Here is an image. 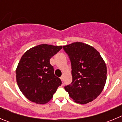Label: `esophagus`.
Listing matches in <instances>:
<instances>
[{"instance_id": "34e87169", "label": "esophagus", "mask_w": 122, "mask_h": 122, "mask_svg": "<svg viewBox=\"0 0 122 122\" xmlns=\"http://www.w3.org/2000/svg\"><path fill=\"white\" fill-rule=\"evenodd\" d=\"M60 79H61L62 81L63 80V75H62V76L60 77Z\"/></svg>"}]
</instances>
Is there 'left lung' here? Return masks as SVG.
I'll use <instances>...</instances> for the list:
<instances>
[{
	"label": "left lung",
	"instance_id": "obj_1",
	"mask_svg": "<svg viewBox=\"0 0 122 122\" xmlns=\"http://www.w3.org/2000/svg\"><path fill=\"white\" fill-rule=\"evenodd\" d=\"M71 65L73 80L65 90L76 103L87 104L103 91L107 79V68L93 47L81 42L63 46Z\"/></svg>",
	"mask_w": 122,
	"mask_h": 122
}]
</instances>
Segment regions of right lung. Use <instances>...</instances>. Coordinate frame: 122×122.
<instances>
[{"label":"right lung","mask_w":122,"mask_h":122,"mask_svg":"<svg viewBox=\"0 0 122 122\" xmlns=\"http://www.w3.org/2000/svg\"><path fill=\"white\" fill-rule=\"evenodd\" d=\"M62 46L42 44L27 51L16 70L19 89L29 100L45 104L53 97L62 81L55 76L50 59L62 49Z\"/></svg>","instance_id":"add662e5"}]
</instances>
